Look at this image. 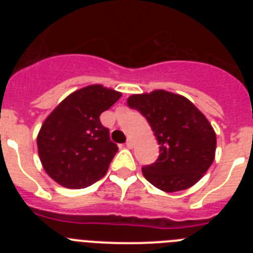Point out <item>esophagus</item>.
<instances>
[{
  "label": "esophagus",
  "instance_id": "esophagus-1",
  "mask_svg": "<svg viewBox=\"0 0 253 253\" xmlns=\"http://www.w3.org/2000/svg\"><path fill=\"white\" fill-rule=\"evenodd\" d=\"M133 146H134L133 140H131V139L126 140V147H128V148H133Z\"/></svg>",
  "mask_w": 253,
  "mask_h": 253
}]
</instances>
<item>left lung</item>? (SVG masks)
<instances>
[{
  "instance_id": "obj_1",
  "label": "left lung",
  "mask_w": 253,
  "mask_h": 253,
  "mask_svg": "<svg viewBox=\"0 0 253 253\" xmlns=\"http://www.w3.org/2000/svg\"><path fill=\"white\" fill-rule=\"evenodd\" d=\"M160 144V156L143 176L166 193L186 190L204 176L215 157L216 135L209 120L185 96L154 90L128 97Z\"/></svg>"
}]
</instances>
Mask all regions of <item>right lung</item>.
Here are the masks:
<instances>
[{
	"instance_id": "obj_1",
	"label": "right lung",
	"mask_w": 253,
	"mask_h": 253,
	"mask_svg": "<svg viewBox=\"0 0 253 253\" xmlns=\"http://www.w3.org/2000/svg\"><path fill=\"white\" fill-rule=\"evenodd\" d=\"M122 93L90 84L67 96L44 120L38 134L43 169L67 189H84L104 177L118 146L100 122Z\"/></svg>"
}]
</instances>
